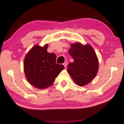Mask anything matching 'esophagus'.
Segmentation results:
<instances>
[{"mask_svg": "<svg viewBox=\"0 0 124 124\" xmlns=\"http://www.w3.org/2000/svg\"><path fill=\"white\" fill-rule=\"evenodd\" d=\"M67 64H68V63L67 62H65L63 63V66H64V67L66 68V67H67Z\"/></svg>", "mask_w": 124, "mask_h": 124, "instance_id": "obj_1", "label": "esophagus"}]
</instances>
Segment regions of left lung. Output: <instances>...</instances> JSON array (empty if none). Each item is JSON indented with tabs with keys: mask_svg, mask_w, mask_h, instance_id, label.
<instances>
[{
	"mask_svg": "<svg viewBox=\"0 0 124 124\" xmlns=\"http://www.w3.org/2000/svg\"><path fill=\"white\" fill-rule=\"evenodd\" d=\"M69 54L74 59L67 66V72L76 84L85 86L95 77L99 69L96 53L89 44H71Z\"/></svg>",
	"mask_w": 124,
	"mask_h": 124,
	"instance_id": "8db88e82",
	"label": "left lung"
}]
</instances>
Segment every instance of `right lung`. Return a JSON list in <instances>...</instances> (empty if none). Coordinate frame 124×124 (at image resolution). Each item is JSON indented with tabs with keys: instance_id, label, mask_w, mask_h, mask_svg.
I'll list each match as a JSON object with an SVG mask.
<instances>
[{
	"instance_id": "obj_1",
	"label": "right lung",
	"mask_w": 124,
	"mask_h": 124,
	"mask_svg": "<svg viewBox=\"0 0 124 124\" xmlns=\"http://www.w3.org/2000/svg\"><path fill=\"white\" fill-rule=\"evenodd\" d=\"M48 45H35L24 59L23 69L27 80L31 85L40 89L51 86L55 79L64 69L55 62L56 55L47 52Z\"/></svg>"
}]
</instances>
